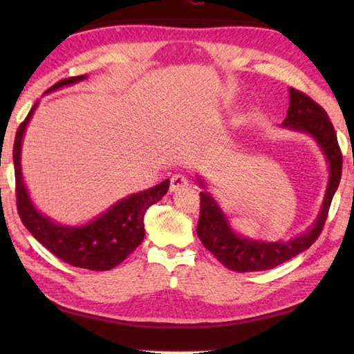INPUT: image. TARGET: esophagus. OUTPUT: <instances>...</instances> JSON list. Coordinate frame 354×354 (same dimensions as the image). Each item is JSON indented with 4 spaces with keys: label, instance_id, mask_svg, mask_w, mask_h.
Masks as SVG:
<instances>
[{
    "label": "esophagus",
    "instance_id": "esophagus-1",
    "mask_svg": "<svg viewBox=\"0 0 354 354\" xmlns=\"http://www.w3.org/2000/svg\"><path fill=\"white\" fill-rule=\"evenodd\" d=\"M185 185H189V179L185 176H183V175L171 176V179H170V190L171 192L181 190L183 187H185Z\"/></svg>",
    "mask_w": 354,
    "mask_h": 354
}]
</instances>
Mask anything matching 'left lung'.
Instances as JSON below:
<instances>
[{
    "mask_svg": "<svg viewBox=\"0 0 354 354\" xmlns=\"http://www.w3.org/2000/svg\"><path fill=\"white\" fill-rule=\"evenodd\" d=\"M289 92L290 104L283 127L313 136L319 143L329 167L325 200H323L315 223L304 234L287 242H259L236 234L212 195L207 192H200L201 206L196 234L203 245L232 272L270 270L308 250L320 236L333 196L339 187L340 176H342V153H340L337 136H335L333 123L329 122L328 113L306 93L292 87ZM196 179L201 187H205V183L200 178Z\"/></svg>",
    "mask_w": 354,
    "mask_h": 354,
    "instance_id": "1",
    "label": "left lung"
}]
</instances>
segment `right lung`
Wrapping results in <instances>:
<instances>
[{"label":"right lung","instance_id":"obj_1","mask_svg":"<svg viewBox=\"0 0 354 354\" xmlns=\"http://www.w3.org/2000/svg\"><path fill=\"white\" fill-rule=\"evenodd\" d=\"M86 77L87 76L84 75L67 77V80L55 84L46 92L80 82ZM35 107H37V103L32 106L25 122L19 127L14 143V154H12L15 169L17 211H19L23 225L50 253L70 266L95 272L111 270L127 259L142 243L145 237L143 217H145L147 209L167 194L170 181L165 179L164 183L154 185L151 189L120 200L87 225L65 226L55 223L34 207L21 176V142Z\"/></svg>","mask_w":354,"mask_h":354}]
</instances>
